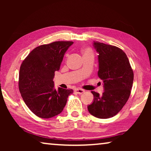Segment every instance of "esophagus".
Masks as SVG:
<instances>
[{
  "instance_id": "esophagus-1",
  "label": "esophagus",
  "mask_w": 151,
  "mask_h": 151,
  "mask_svg": "<svg viewBox=\"0 0 151 151\" xmlns=\"http://www.w3.org/2000/svg\"><path fill=\"white\" fill-rule=\"evenodd\" d=\"M75 91L76 93H77L78 94H82L84 93V89H82V88H77L75 89Z\"/></svg>"
}]
</instances>
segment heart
I'll use <instances>...</instances> for the list:
<instances>
[{
	"mask_svg": "<svg viewBox=\"0 0 151 151\" xmlns=\"http://www.w3.org/2000/svg\"><path fill=\"white\" fill-rule=\"evenodd\" d=\"M85 53H92V51L89 48H86L83 50V54H85Z\"/></svg>",
	"mask_w": 151,
	"mask_h": 151,
	"instance_id": "b5f03b06",
	"label": "heart"
}]
</instances>
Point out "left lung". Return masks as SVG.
Instances as JSON below:
<instances>
[{"instance_id": "obj_1", "label": "left lung", "mask_w": 151, "mask_h": 151, "mask_svg": "<svg viewBox=\"0 0 151 151\" xmlns=\"http://www.w3.org/2000/svg\"><path fill=\"white\" fill-rule=\"evenodd\" d=\"M98 53V75L104 84L102 96L91 91L93 102L87 106L94 117L107 119L117 114L129 100L133 82V71L126 53L118 47L93 41Z\"/></svg>"}]
</instances>
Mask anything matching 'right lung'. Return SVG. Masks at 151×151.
<instances>
[{
    "label": "right lung",
    "mask_w": 151,
    "mask_h": 151,
    "mask_svg": "<svg viewBox=\"0 0 151 151\" xmlns=\"http://www.w3.org/2000/svg\"><path fill=\"white\" fill-rule=\"evenodd\" d=\"M73 42L57 41L37 47L20 66L19 91L28 108L41 118H50L63 111L72 89L58 88L53 81L64 55Z\"/></svg>",
    "instance_id": "1"
}]
</instances>
